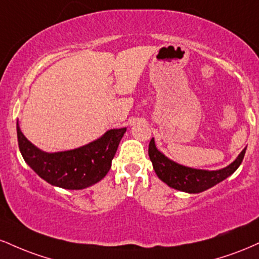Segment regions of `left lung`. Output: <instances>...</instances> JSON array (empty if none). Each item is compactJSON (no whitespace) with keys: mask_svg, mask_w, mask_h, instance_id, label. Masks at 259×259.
Listing matches in <instances>:
<instances>
[{"mask_svg":"<svg viewBox=\"0 0 259 259\" xmlns=\"http://www.w3.org/2000/svg\"><path fill=\"white\" fill-rule=\"evenodd\" d=\"M245 153L246 147L228 167L219 169V170H203V169L185 167L169 159L157 150L153 138L148 145V156L152 162L157 177L168 186L179 191L189 192V194H198L230 177L240 167Z\"/></svg>","mask_w":259,"mask_h":259,"instance_id":"1","label":"left lung"}]
</instances>
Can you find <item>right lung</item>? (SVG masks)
Here are the masks:
<instances>
[{"label": "right lung", "mask_w": 259, "mask_h": 259, "mask_svg": "<svg viewBox=\"0 0 259 259\" xmlns=\"http://www.w3.org/2000/svg\"><path fill=\"white\" fill-rule=\"evenodd\" d=\"M125 132L126 127L111 129L85 146L49 153L34 146L17 123L18 145L26 164L45 181L67 190H81L102 180Z\"/></svg>", "instance_id": "obj_1"}]
</instances>
